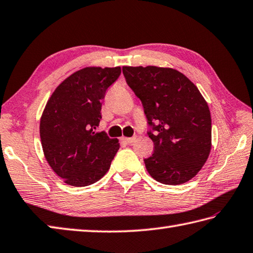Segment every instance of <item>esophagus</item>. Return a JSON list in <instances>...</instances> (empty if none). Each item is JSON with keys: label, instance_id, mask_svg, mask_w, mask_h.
Listing matches in <instances>:
<instances>
[{"label": "esophagus", "instance_id": "34e87169", "mask_svg": "<svg viewBox=\"0 0 253 253\" xmlns=\"http://www.w3.org/2000/svg\"><path fill=\"white\" fill-rule=\"evenodd\" d=\"M135 140H136V136L129 137V138H123V141L127 143V145H130V143H132Z\"/></svg>", "mask_w": 253, "mask_h": 253}]
</instances>
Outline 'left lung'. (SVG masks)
I'll return each instance as SVG.
<instances>
[{
	"mask_svg": "<svg viewBox=\"0 0 253 253\" xmlns=\"http://www.w3.org/2000/svg\"><path fill=\"white\" fill-rule=\"evenodd\" d=\"M123 73L141 101L155 143L152 156L143 159L147 171L162 184L190 181L211 148V112L199 88L170 68L123 67Z\"/></svg>",
	"mask_w": 253,
	"mask_h": 253,
	"instance_id": "8db88e82",
	"label": "left lung"
}]
</instances>
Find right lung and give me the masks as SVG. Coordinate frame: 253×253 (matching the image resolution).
Listing matches in <instances>:
<instances>
[{
    "label": "right lung",
    "instance_id": "add662e5",
    "mask_svg": "<svg viewBox=\"0 0 253 253\" xmlns=\"http://www.w3.org/2000/svg\"><path fill=\"white\" fill-rule=\"evenodd\" d=\"M121 68H85L67 78L47 102L41 139L51 169L72 186H87L105 175L120 149L117 139L95 132L107 88Z\"/></svg>",
    "mask_w": 253,
    "mask_h": 253
}]
</instances>
